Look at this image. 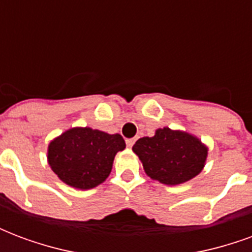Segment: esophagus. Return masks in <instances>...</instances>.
I'll return each instance as SVG.
<instances>
[{"mask_svg":"<svg viewBox=\"0 0 252 252\" xmlns=\"http://www.w3.org/2000/svg\"><path fill=\"white\" fill-rule=\"evenodd\" d=\"M126 147H129V148H131L132 146H133V144H135V139H126Z\"/></svg>","mask_w":252,"mask_h":252,"instance_id":"obj_1","label":"esophagus"}]
</instances>
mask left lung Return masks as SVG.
I'll return each instance as SVG.
<instances>
[{
  "instance_id": "1",
  "label": "left lung",
  "mask_w": 252,
  "mask_h": 252,
  "mask_svg": "<svg viewBox=\"0 0 252 252\" xmlns=\"http://www.w3.org/2000/svg\"><path fill=\"white\" fill-rule=\"evenodd\" d=\"M132 151L151 180L169 186L193 180L202 171L208 158V146L198 137L169 126L158 128L154 136L139 139Z\"/></svg>"
}]
</instances>
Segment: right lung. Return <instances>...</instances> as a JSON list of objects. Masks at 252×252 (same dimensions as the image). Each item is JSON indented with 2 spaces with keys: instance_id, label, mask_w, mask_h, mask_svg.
Listing matches in <instances>:
<instances>
[{
  "instance_id": "1",
  "label": "right lung",
  "mask_w": 252,
  "mask_h": 252,
  "mask_svg": "<svg viewBox=\"0 0 252 252\" xmlns=\"http://www.w3.org/2000/svg\"><path fill=\"white\" fill-rule=\"evenodd\" d=\"M124 148L126 142L119 133L74 126L50 142L47 160L63 184L88 190L109 177L116 154Z\"/></svg>"
}]
</instances>
